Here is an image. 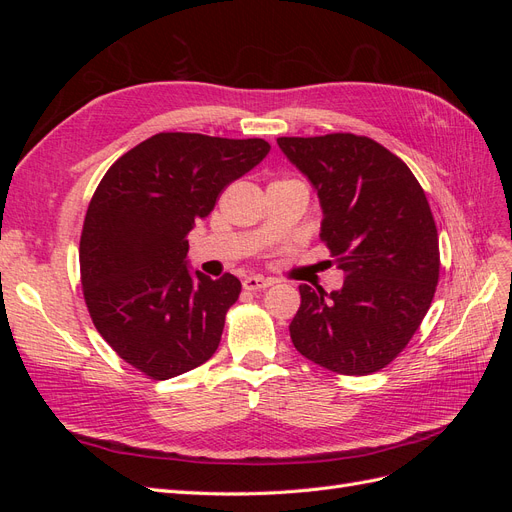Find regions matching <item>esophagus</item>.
Here are the masks:
<instances>
[{
    "instance_id": "1",
    "label": "esophagus",
    "mask_w": 512,
    "mask_h": 512,
    "mask_svg": "<svg viewBox=\"0 0 512 512\" xmlns=\"http://www.w3.org/2000/svg\"><path fill=\"white\" fill-rule=\"evenodd\" d=\"M271 284H273V280H267V277H262V275H250V277H245V280H243V288L250 290V292L265 290Z\"/></svg>"
}]
</instances>
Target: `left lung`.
I'll list each match as a JSON object with an SVG mask.
<instances>
[{
  "label": "left lung",
  "instance_id": "left-lung-1",
  "mask_svg": "<svg viewBox=\"0 0 512 512\" xmlns=\"http://www.w3.org/2000/svg\"><path fill=\"white\" fill-rule=\"evenodd\" d=\"M277 145L316 188L327 262L344 271L331 294L299 286L292 344L335 374H374L408 346L438 286L427 196L406 162L367 136H282Z\"/></svg>",
  "mask_w": 512,
  "mask_h": 512
}]
</instances>
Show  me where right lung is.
<instances>
[{
  "label": "right lung",
  "instance_id": "right-lung-1",
  "mask_svg": "<svg viewBox=\"0 0 512 512\" xmlns=\"http://www.w3.org/2000/svg\"><path fill=\"white\" fill-rule=\"evenodd\" d=\"M269 149L262 138L160 132L123 153L91 196L83 297L106 344L145 376H181L218 350L241 282L192 275L185 237Z\"/></svg>",
  "mask_w": 512,
  "mask_h": 512
}]
</instances>
